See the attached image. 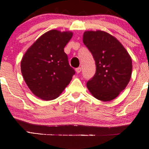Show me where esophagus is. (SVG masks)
Returning a JSON list of instances; mask_svg holds the SVG:
<instances>
[{"instance_id": "1", "label": "esophagus", "mask_w": 149, "mask_h": 149, "mask_svg": "<svg viewBox=\"0 0 149 149\" xmlns=\"http://www.w3.org/2000/svg\"><path fill=\"white\" fill-rule=\"evenodd\" d=\"M81 71H82V68H81V67H78V68L76 69V71L77 73H80L81 72Z\"/></svg>"}]
</instances>
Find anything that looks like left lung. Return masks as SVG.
<instances>
[{"label":"left lung","mask_w":149,"mask_h":149,"mask_svg":"<svg viewBox=\"0 0 149 149\" xmlns=\"http://www.w3.org/2000/svg\"><path fill=\"white\" fill-rule=\"evenodd\" d=\"M83 42L93 56L96 72L86 83L94 97L113 100L129 84L132 74V60L116 38L106 31H86Z\"/></svg>","instance_id":"1"}]
</instances>
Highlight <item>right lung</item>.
Masks as SVG:
<instances>
[{"label":"right lung","mask_w":149,"mask_h":149,"mask_svg":"<svg viewBox=\"0 0 149 149\" xmlns=\"http://www.w3.org/2000/svg\"><path fill=\"white\" fill-rule=\"evenodd\" d=\"M72 36L70 31H47L22 58L20 67L24 82L36 96L43 100L59 97L75 74L64 52Z\"/></svg>","instance_id":"obj_1"}]
</instances>
